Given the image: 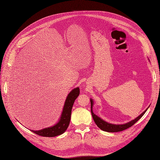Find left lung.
Here are the masks:
<instances>
[{
    "label": "left lung",
    "mask_w": 160,
    "mask_h": 160,
    "mask_svg": "<svg viewBox=\"0 0 160 160\" xmlns=\"http://www.w3.org/2000/svg\"><path fill=\"white\" fill-rule=\"evenodd\" d=\"M90 101H91V115L92 117H93V119L95 122V124L97 125V127L103 131L108 132H121L122 130H124L126 129H127L130 127H131L132 125L135 124L137 121H138L141 117H142L147 110H148V108L149 106L146 109V110L142 112L141 114H140L138 117H137L136 119H134L130 122H128L127 123L124 124H112V123H109L105 121H104L102 119L100 118L98 116L95 115L93 113V106L94 104L93 100L92 98H90Z\"/></svg>",
    "instance_id": "1"
}]
</instances>
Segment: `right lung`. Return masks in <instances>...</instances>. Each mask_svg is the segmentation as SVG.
I'll return each instance as SVG.
<instances>
[{
  "label": "right lung",
  "instance_id": "1",
  "mask_svg": "<svg viewBox=\"0 0 160 160\" xmlns=\"http://www.w3.org/2000/svg\"><path fill=\"white\" fill-rule=\"evenodd\" d=\"M80 94L78 87L74 88L67 96L63 110L58 122L52 127L45 128L39 130H30L39 136L43 137H55L63 133L69 127L71 120V111L75 100Z\"/></svg>",
  "mask_w": 160,
  "mask_h": 160
}]
</instances>
